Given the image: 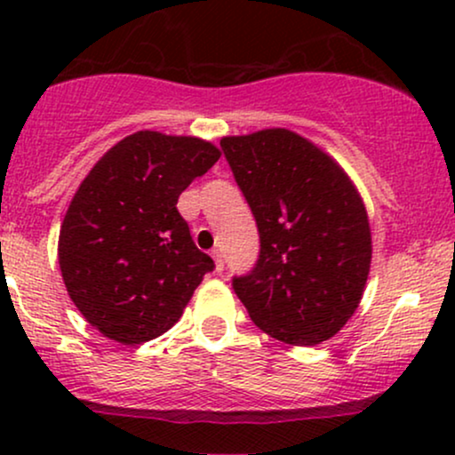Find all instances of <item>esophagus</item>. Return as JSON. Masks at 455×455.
<instances>
[{
	"mask_svg": "<svg viewBox=\"0 0 455 455\" xmlns=\"http://www.w3.org/2000/svg\"><path fill=\"white\" fill-rule=\"evenodd\" d=\"M212 257H213V263H216V271H222V269H224V260H222V254L218 252V250H213V252H212Z\"/></svg>",
	"mask_w": 455,
	"mask_h": 455,
	"instance_id": "obj_1",
	"label": "esophagus"
}]
</instances>
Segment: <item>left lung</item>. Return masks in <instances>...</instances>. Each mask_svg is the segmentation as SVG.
Wrapping results in <instances>:
<instances>
[{"mask_svg":"<svg viewBox=\"0 0 455 455\" xmlns=\"http://www.w3.org/2000/svg\"><path fill=\"white\" fill-rule=\"evenodd\" d=\"M259 227L260 250L233 289L259 329L315 347L347 325L370 260L368 213L353 181L315 143L284 128L220 140Z\"/></svg>","mask_w":455,"mask_h":455,"instance_id":"obj_1","label":"left lung"}]
</instances>
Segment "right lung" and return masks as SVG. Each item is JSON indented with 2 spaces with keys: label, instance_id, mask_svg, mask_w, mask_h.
Wrapping results in <instances>:
<instances>
[{
  "label": "right lung",
  "instance_id": "obj_1",
  "mask_svg": "<svg viewBox=\"0 0 455 455\" xmlns=\"http://www.w3.org/2000/svg\"><path fill=\"white\" fill-rule=\"evenodd\" d=\"M218 158L203 139L140 130L78 186L61 222L60 269L78 312L107 338L134 347L169 331L216 267L177 198Z\"/></svg>",
  "mask_w": 455,
  "mask_h": 455
}]
</instances>
